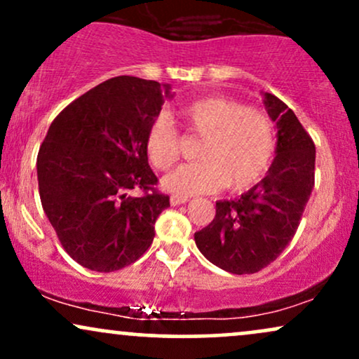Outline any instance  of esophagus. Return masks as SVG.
Segmentation results:
<instances>
[{"label": "esophagus", "mask_w": 359, "mask_h": 359, "mask_svg": "<svg viewBox=\"0 0 359 359\" xmlns=\"http://www.w3.org/2000/svg\"><path fill=\"white\" fill-rule=\"evenodd\" d=\"M189 201L187 196H180V194H172L170 196V204L172 205H180V204H185Z\"/></svg>", "instance_id": "34e87169"}]
</instances>
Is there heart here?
I'll return each mask as SVG.
<instances>
[{"label":"heart","instance_id":"b5f03b06","mask_svg":"<svg viewBox=\"0 0 359 359\" xmlns=\"http://www.w3.org/2000/svg\"><path fill=\"white\" fill-rule=\"evenodd\" d=\"M185 130L203 138L199 162L185 163L163 179L168 192L180 196L214 192L221 187L245 191L266 174L275 151V130L265 111L245 108L228 97L196 100L179 109ZM150 163L167 170L179 158L180 135L167 116L151 121L145 140Z\"/></svg>","mask_w":359,"mask_h":359}]
</instances>
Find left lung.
Listing matches in <instances>:
<instances>
[{"mask_svg": "<svg viewBox=\"0 0 359 359\" xmlns=\"http://www.w3.org/2000/svg\"><path fill=\"white\" fill-rule=\"evenodd\" d=\"M277 121V156L262 182L234 201H217L211 224L194 234L209 262L234 275L257 273L287 248L314 189L316 145L283 101L265 93Z\"/></svg>", "mask_w": 359, "mask_h": 359, "instance_id": "left-lung-1", "label": "left lung"}]
</instances>
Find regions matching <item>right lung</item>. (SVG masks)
Listing matches in <instances>:
<instances>
[{"mask_svg": "<svg viewBox=\"0 0 359 359\" xmlns=\"http://www.w3.org/2000/svg\"><path fill=\"white\" fill-rule=\"evenodd\" d=\"M162 104L158 82L119 76L72 101L48 128L36 156L40 201L60 245L86 269L108 273L137 262L170 205L145 148Z\"/></svg>", "mask_w": 359, "mask_h": 359, "instance_id": "right-lung-1", "label": "right lung"}]
</instances>
